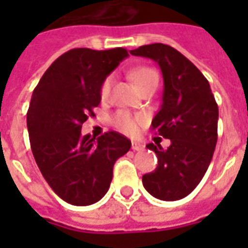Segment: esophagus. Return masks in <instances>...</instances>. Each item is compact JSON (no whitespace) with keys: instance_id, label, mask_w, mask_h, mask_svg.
Listing matches in <instances>:
<instances>
[{"instance_id":"esophagus-1","label":"esophagus","mask_w":248,"mask_h":248,"mask_svg":"<svg viewBox=\"0 0 248 248\" xmlns=\"http://www.w3.org/2000/svg\"><path fill=\"white\" fill-rule=\"evenodd\" d=\"M131 149L134 151H140L145 149V145H142L140 142H133V143H131Z\"/></svg>"}]
</instances>
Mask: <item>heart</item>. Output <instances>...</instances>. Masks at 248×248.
<instances>
[{
    "label": "heart",
    "mask_w": 248,
    "mask_h": 248,
    "mask_svg": "<svg viewBox=\"0 0 248 248\" xmlns=\"http://www.w3.org/2000/svg\"><path fill=\"white\" fill-rule=\"evenodd\" d=\"M130 78L133 79L135 83V86L138 89H143L150 83H158V73L151 67L147 66H140V67H135L134 70H131L130 73ZM110 86H111V77H108L101 85L99 89V95L101 98H106L110 92ZM142 117L140 115H135L129 111H124V110H119L114 115V124L115 127L119 129L121 131H124L126 134H134L137 129H138V124L142 122Z\"/></svg>",
    "instance_id": "heart-1"
}]
</instances>
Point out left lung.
I'll use <instances>...</instances> for the list:
<instances>
[{
    "label": "left lung",
    "mask_w": 248,
    "mask_h": 248,
    "mask_svg": "<svg viewBox=\"0 0 248 248\" xmlns=\"http://www.w3.org/2000/svg\"><path fill=\"white\" fill-rule=\"evenodd\" d=\"M130 54L155 61L163 76L159 111L153 129L170 146H146L158 156V166L142 177L147 191L161 201H179L199 185L213 159L218 140V105L210 83L197 66L165 44H151Z\"/></svg>",
    "instance_id": "8db88e82"
}]
</instances>
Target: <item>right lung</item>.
Returning <instances> with one entry per match:
<instances>
[{
	"label": "right lung",
	"mask_w": 248,
	"mask_h": 248,
	"mask_svg": "<svg viewBox=\"0 0 248 248\" xmlns=\"http://www.w3.org/2000/svg\"><path fill=\"white\" fill-rule=\"evenodd\" d=\"M129 57L126 49H71L58 57L33 92L26 115L41 174L65 202L89 206L108 192L113 167L131 147L124 135H82V124L101 102L106 77Z\"/></svg>",
	"instance_id": "add662e5"
}]
</instances>
